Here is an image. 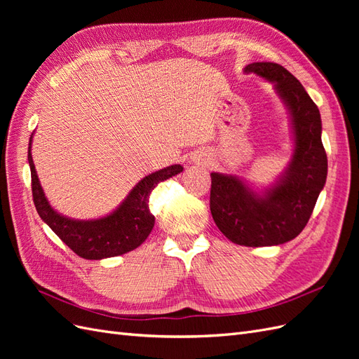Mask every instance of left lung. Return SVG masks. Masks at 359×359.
I'll use <instances>...</instances> for the list:
<instances>
[{"label":"left lung","instance_id":"obj_1","mask_svg":"<svg viewBox=\"0 0 359 359\" xmlns=\"http://www.w3.org/2000/svg\"><path fill=\"white\" fill-rule=\"evenodd\" d=\"M244 73L274 85L289 114L292 157L278 178L260 189L236 175L212 172L210 208L217 227L232 243L278 245L302 232L327 182L322 119L301 82L278 64L252 62Z\"/></svg>","mask_w":359,"mask_h":359}]
</instances>
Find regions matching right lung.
I'll return each instance as SVG.
<instances>
[{"label": "right lung", "instance_id": "1", "mask_svg": "<svg viewBox=\"0 0 359 359\" xmlns=\"http://www.w3.org/2000/svg\"><path fill=\"white\" fill-rule=\"evenodd\" d=\"M32 136L29 137L28 163L31 169V189L36 210L40 219L55 232L61 241L73 252L90 260H100L132 252L142 244L154 227V215L151 214L149 194L161 181H166L182 172L181 165H172L144 177L130 190L127 198L116 208L100 219L76 220L60 214L45 196L37 170L31 156Z\"/></svg>", "mask_w": 359, "mask_h": 359}]
</instances>
